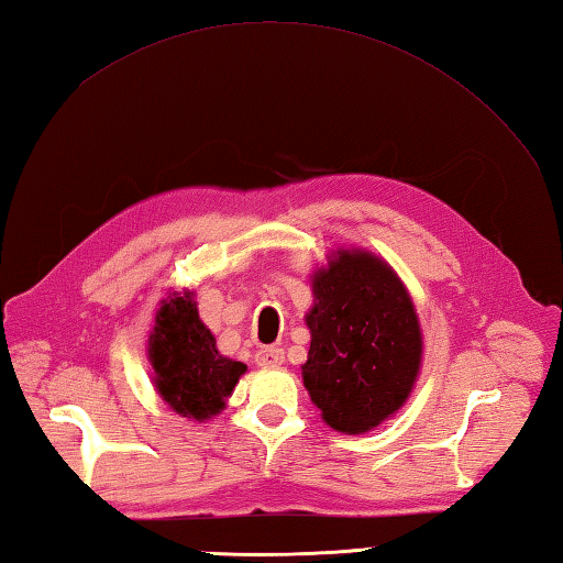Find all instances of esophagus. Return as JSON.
<instances>
[{"instance_id": "34e87169", "label": "esophagus", "mask_w": 563, "mask_h": 563, "mask_svg": "<svg viewBox=\"0 0 563 563\" xmlns=\"http://www.w3.org/2000/svg\"><path fill=\"white\" fill-rule=\"evenodd\" d=\"M283 361H285L283 349H271V345H266V349H261L256 353V363L261 367H278V365H283Z\"/></svg>"}]
</instances>
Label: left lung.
Listing matches in <instances>:
<instances>
[{"instance_id": "left-lung-1", "label": "left lung", "mask_w": 563, "mask_h": 563, "mask_svg": "<svg viewBox=\"0 0 563 563\" xmlns=\"http://www.w3.org/2000/svg\"><path fill=\"white\" fill-rule=\"evenodd\" d=\"M302 379L321 418L341 433H367L397 413L421 365V329L409 292L387 263L339 251L317 271Z\"/></svg>"}]
</instances>
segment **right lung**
I'll return each instance as SVG.
<instances>
[{
  "mask_svg": "<svg viewBox=\"0 0 563 563\" xmlns=\"http://www.w3.org/2000/svg\"><path fill=\"white\" fill-rule=\"evenodd\" d=\"M150 363L162 399L198 421L224 409V399L246 373L244 363L220 355L190 292L162 305L150 336Z\"/></svg>",
  "mask_w": 563,
  "mask_h": 563,
  "instance_id": "obj_1",
  "label": "right lung"
}]
</instances>
